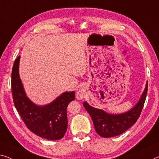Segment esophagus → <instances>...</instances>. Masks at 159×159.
I'll list each match as a JSON object with an SVG mask.
<instances>
[{
    "mask_svg": "<svg viewBox=\"0 0 159 159\" xmlns=\"http://www.w3.org/2000/svg\"><path fill=\"white\" fill-rule=\"evenodd\" d=\"M85 96V91L84 89H79V91H78L76 93V98L78 99H82Z\"/></svg>",
    "mask_w": 159,
    "mask_h": 159,
    "instance_id": "obj_1",
    "label": "esophagus"
}]
</instances>
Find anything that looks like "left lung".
Wrapping results in <instances>:
<instances>
[{
    "label": "left lung",
    "instance_id": "1",
    "mask_svg": "<svg viewBox=\"0 0 159 159\" xmlns=\"http://www.w3.org/2000/svg\"><path fill=\"white\" fill-rule=\"evenodd\" d=\"M148 91V81L139 101L131 110L120 114H111L90 106L86 101L84 106L91 116L95 130L103 138L116 136L131 128L140 116Z\"/></svg>",
    "mask_w": 159,
    "mask_h": 159
}]
</instances>
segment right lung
I'll list each match as a JSON object with an SVG mask.
<instances>
[{"label": "right lung", "instance_id": "obj_1", "mask_svg": "<svg viewBox=\"0 0 159 159\" xmlns=\"http://www.w3.org/2000/svg\"><path fill=\"white\" fill-rule=\"evenodd\" d=\"M20 57L12 69L11 89L14 105L27 128L41 138L62 139L68 128L67 106L75 99L74 91H66L48 104L39 106L28 98L19 75Z\"/></svg>", "mask_w": 159, "mask_h": 159}]
</instances>
